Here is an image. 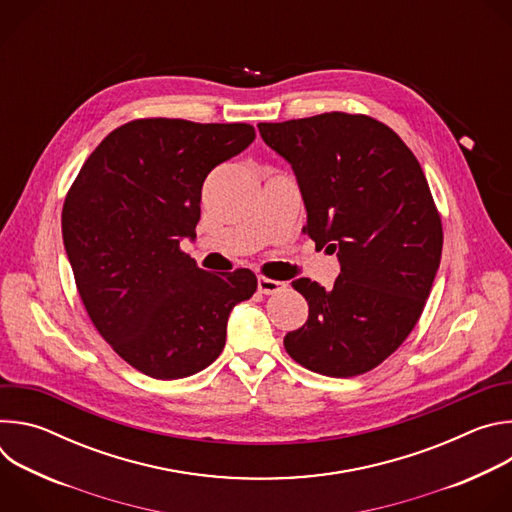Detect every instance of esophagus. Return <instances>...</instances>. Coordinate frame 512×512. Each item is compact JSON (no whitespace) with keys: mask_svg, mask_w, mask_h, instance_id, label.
Wrapping results in <instances>:
<instances>
[{"mask_svg":"<svg viewBox=\"0 0 512 512\" xmlns=\"http://www.w3.org/2000/svg\"><path fill=\"white\" fill-rule=\"evenodd\" d=\"M257 287L261 294L265 296H271V294H277V291H281L285 287L283 281H277V279H267V277H259L257 279Z\"/></svg>","mask_w":512,"mask_h":512,"instance_id":"esophagus-1","label":"esophagus"}]
</instances>
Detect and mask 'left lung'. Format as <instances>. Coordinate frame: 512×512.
<instances>
[{"mask_svg": "<svg viewBox=\"0 0 512 512\" xmlns=\"http://www.w3.org/2000/svg\"><path fill=\"white\" fill-rule=\"evenodd\" d=\"M257 127L296 174L304 233L340 263L332 289L291 281L310 314L283 346L326 377L367 373L409 336L440 267L442 218L425 174L401 137L367 115L334 111Z\"/></svg>", "mask_w": 512, "mask_h": 512, "instance_id": "left-lung-1", "label": "left lung"}]
</instances>
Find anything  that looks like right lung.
Segmentation results:
<instances>
[{
	"instance_id": "obj_1",
	"label": "right lung",
	"mask_w": 512,
	"mask_h": 512,
	"mask_svg": "<svg viewBox=\"0 0 512 512\" xmlns=\"http://www.w3.org/2000/svg\"><path fill=\"white\" fill-rule=\"evenodd\" d=\"M247 123L137 119L89 156L62 208V241L99 334L143 375L184 379L218 358L249 269L214 275L180 251L196 239L210 170L247 150Z\"/></svg>"
}]
</instances>
